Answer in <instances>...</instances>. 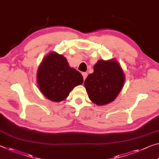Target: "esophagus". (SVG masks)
<instances>
[{"label": "esophagus", "instance_id": "obj_1", "mask_svg": "<svg viewBox=\"0 0 159 159\" xmlns=\"http://www.w3.org/2000/svg\"><path fill=\"white\" fill-rule=\"evenodd\" d=\"M87 75H88V74L87 72H82V76H83V79H84V80L86 79Z\"/></svg>", "mask_w": 159, "mask_h": 159}]
</instances>
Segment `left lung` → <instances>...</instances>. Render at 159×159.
I'll use <instances>...</instances> for the list:
<instances>
[{"instance_id": "1", "label": "left lung", "mask_w": 159, "mask_h": 159, "mask_svg": "<svg viewBox=\"0 0 159 159\" xmlns=\"http://www.w3.org/2000/svg\"><path fill=\"white\" fill-rule=\"evenodd\" d=\"M125 75L116 60H99L84 85L90 100L98 106L111 103L123 88Z\"/></svg>"}]
</instances>
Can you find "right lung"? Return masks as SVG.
<instances>
[{"mask_svg":"<svg viewBox=\"0 0 159 159\" xmlns=\"http://www.w3.org/2000/svg\"><path fill=\"white\" fill-rule=\"evenodd\" d=\"M83 81L81 73L70 67L64 56L55 52L46 55L38 69L39 89L46 98L55 102L65 100Z\"/></svg>","mask_w":159,"mask_h":159,"instance_id":"right-lung-1","label":"right lung"}]
</instances>
